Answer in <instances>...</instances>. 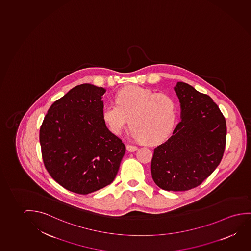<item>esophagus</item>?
<instances>
[{
  "label": "esophagus",
  "instance_id": "obj_1",
  "mask_svg": "<svg viewBox=\"0 0 251 251\" xmlns=\"http://www.w3.org/2000/svg\"><path fill=\"white\" fill-rule=\"evenodd\" d=\"M126 149H127V151H129V152H134L135 150H137V147L135 145H131V144H127L126 146Z\"/></svg>",
  "mask_w": 251,
  "mask_h": 251
}]
</instances>
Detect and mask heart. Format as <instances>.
I'll use <instances>...</instances> for the list:
<instances>
[{"label":"heart","instance_id":"1","mask_svg":"<svg viewBox=\"0 0 251 251\" xmlns=\"http://www.w3.org/2000/svg\"><path fill=\"white\" fill-rule=\"evenodd\" d=\"M116 102H107L102 117L109 129L120 135L127 124L131 135L149 144L164 142L171 134L177 117L175 98L167 93L127 86L116 92Z\"/></svg>","mask_w":251,"mask_h":251}]
</instances>
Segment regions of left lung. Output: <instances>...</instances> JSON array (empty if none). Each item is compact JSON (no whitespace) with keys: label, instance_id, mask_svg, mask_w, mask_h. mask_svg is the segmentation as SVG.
<instances>
[{"label":"left lung","instance_id":"obj_1","mask_svg":"<svg viewBox=\"0 0 251 251\" xmlns=\"http://www.w3.org/2000/svg\"><path fill=\"white\" fill-rule=\"evenodd\" d=\"M181 121L167 142L153 151L151 174L161 189L188 191L199 186L221 162L226 144V121L208 95L178 82L175 87Z\"/></svg>","mask_w":251,"mask_h":251}]
</instances>
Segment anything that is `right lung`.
Here are the masks:
<instances>
[{
    "instance_id": "add662e5",
    "label": "right lung",
    "mask_w": 251,
    "mask_h": 251,
    "mask_svg": "<svg viewBox=\"0 0 251 251\" xmlns=\"http://www.w3.org/2000/svg\"><path fill=\"white\" fill-rule=\"evenodd\" d=\"M104 88L83 84L55 101L40 126L44 165L51 178L85 195L112 183L126 148L102 119Z\"/></svg>"
}]
</instances>
